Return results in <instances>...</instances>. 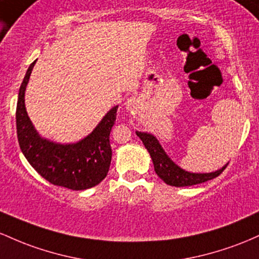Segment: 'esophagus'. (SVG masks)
<instances>
[{
  "label": "esophagus",
  "mask_w": 259,
  "mask_h": 259,
  "mask_svg": "<svg viewBox=\"0 0 259 259\" xmlns=\"http://www.w3.org/2000/svg\"><path fill=\"white\" fill-rule=\"evenodd\" d=\"M138 106H139V99L138 98L132 97V98L127 99L126 109L128 110V111H136V110L138 109Z\"/></svg>",
  "instance_id": "34e87169"
}]
</instances>
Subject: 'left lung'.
<instances>
[{
	"instance_id": "1",
	"label": "left lung",
	"mask_w": 259,
	"mask_h": 259,
	"mask_svg": "<svg viewBox=\"0 0 259 259\" xmlns=\"http://www.w3.org/2000/svg\"><path fill=\"white\" fill-rule=\"evenodd\" d=\"M136 135L141 138L143 142L144 147L150 154L154 170H155L156 175H158L165 184L170 186H175V187H186V186H193L203 184V182L209 181V180L215 179L225 170L228 164L223 166L219 170L214 171V172H207V174H194L188 172V171L184 170L176 165L175 162L168 158V155L162 149V147L159 143V141L154 137L150 133L145 132H136Z\"/></svg>"
}]
</instances>
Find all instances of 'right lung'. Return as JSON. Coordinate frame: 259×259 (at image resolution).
<instances>
[{"instance_id": "obj_1", "label": "right lung", "mask_w": 259, "mask_h": 259, "mask_svg": "<svg viewBox=\"0 0 259 259\" xmlns=\"http://www.w3.org/2000/svg\"><path fill=\"white\" fill-rule=\"evenodd\" d=\"M36 60L29 66L17 101V136L22 153L37 174L52 185L82 191L100 184L111 164L110 132L116 121L117 107L104 116L91 135L72 144H61L40 137L27 114L24 94Z\"/></svg>"}]
</instances>
